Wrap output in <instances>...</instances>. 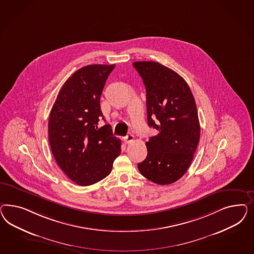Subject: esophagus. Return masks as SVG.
I'll use <instances>...</instances> for the list:
<instances>
[{"label":"esophagus","mask_w":254,"mask_h":254,"mask_svg":"<svg viewBox=\"0 0 254 254\" xmlns=\"http://www.w3.org/2000/svg\"><path fill=\"white\" fill-rule=\"evenodd\" d=\"M134 140V136L132 135V134H128V135H127L125 138H124V141H125V143H130Z\"/></svg>","instance_id":"34e87169"}]
</instances>
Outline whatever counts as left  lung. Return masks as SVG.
Wrapping results in <instances>:
<instances>
[{"mask_svg": "<svg viewBox=\"0 0 254 254\" xmlns=\"http://www.w3.org/2000/svg\"><path fill=\"white\" fill-rule=\"evenodd\" d=\"M146 88L147 122L158 134L146 141L142 176L170 185L185 175L199 142L200 125L192 91L176 71L158 62H133Z\"/></svg>", "mask_w": 254, "mask_h": 254, "instance_id": "1", "label": "left lung"}]
</instances>
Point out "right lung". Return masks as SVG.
Segmentation results:
<instances>
[{"label":"right lung","mask_w":254,"mask_h":254,"mask_svg":"<svg viewBox=\"0 0 254 254\" xmlns=\"http://www.w3.org/2000/svg\"><path fill=\"white\" fill-rule=\"evenodd\" d=\"M116 65H87L62 85L48 121L55 160L76 185H94L107 177L121 153V140L110 125L99 127L100 95Z\"/></svg>","instance_id":"add662e5"}]
</instances>
